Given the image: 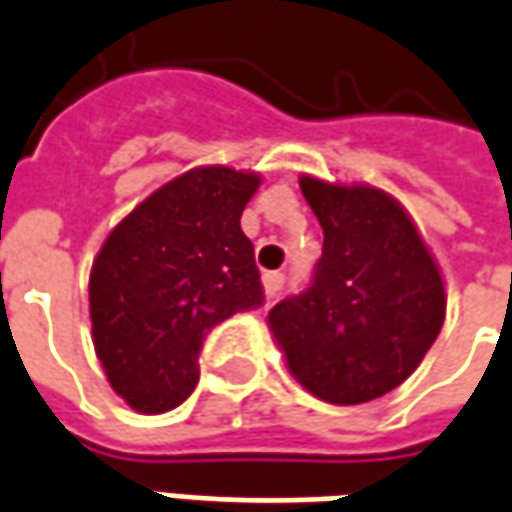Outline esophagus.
Wrapping results in <instances>:
<instances>
[{
  "mask_svg": "<svg viewBox=\"0 0 512 512\" xmlns=\"http://www.w3.org/2000/svg\"><path fill=\"white\" fill-rule=\"evenodd\" d=\"M284 284H287L284 273H264V292H267L270 298H276L278 292L284 290Z\"/></svg>",
  "mask_w": 512,
  "mask_h": 512,
  "instance_id": "1",
  "label": "esophagus"
}]
</instances>
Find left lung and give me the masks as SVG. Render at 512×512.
Here are the masks:
<instances>
[{
	"label": "left lung",
	"mask_w": 512,
	"mask_h": 512,
	"mask_svg": "<svg viewBox=\"0 0 512 512\" xmlns=\"http://www.w3.org/2000/svg\"><path fill=\"white\" fill-rule=\"evenodd\" d=\"M323 228L306 290L270 309L292 376L329 404H365L421 365L446 317L440 270L407 211L373 186L301 178Z\"/></svg>",
	"instance_id": "1"
}]
</instances>
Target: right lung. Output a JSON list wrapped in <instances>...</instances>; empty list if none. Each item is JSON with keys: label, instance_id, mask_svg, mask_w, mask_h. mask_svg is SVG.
Returning <instances> with one entry per match:
<instances>
[{"label": "right lung", "instance_id": "1", "mask_svg": "<svg viewBox=\"0 0 512 512\" xmlns=\"http://www.w3.org/2000/svg\"><path fill=\"white\" fill-rule=\"evenodd\" d=\"M259 175L192 169L130 211L91 267L94 348L133 410L158 415L192 396L214 326L264 306L239 217Z\"/></svg>", "mask_w": 512, "mask_h": 512}]
</instances>
